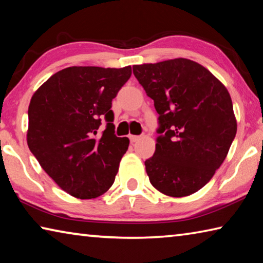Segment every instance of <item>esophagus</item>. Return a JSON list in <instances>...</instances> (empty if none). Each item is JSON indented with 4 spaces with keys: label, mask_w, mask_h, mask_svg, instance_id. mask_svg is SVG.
Segmentation results:
<instances>
[{
    "label": "esophagus",
    "mask_w": 263,
    "mask_h": 263,
    "mask_svg": "<svg viewBox=\"0 0 263 263\" xmlns=\"http://www.w3.org/2000/svg\"><path fill=\"white\" fill-rule=\"evenodd\" d=\"M128 138H130V141L131 142H136V141H138V140L140 139V136H130Z\"/></svg>",
    "instance_id": "obj_1"
}]
</instances>
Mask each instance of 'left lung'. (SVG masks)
<instances>
[{"label":"left lung","instance_id":"obj_1","mask_svg":"<svg viewBox=\"0 0 263 263\" xmlns=\"http://www.w3.org/2000/svg\"><path fill=\"white\" fill-rule=\"evenodd\" d=\"M133 74L159 114L155 152L145 161L151 183L172 197L196 193L215 175L237 133L228 89L183 58L135 65Z\"/></svg>","mask_w":263,"mask_h":263}]
</instances>
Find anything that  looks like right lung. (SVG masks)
I'll return each mask as SVG.
<instances>
[{"label":"right lung","instance_id":"right-lung-1","mask_svg":"<svg viewBox=\"0 0 263 263\" xmlns=\"http://www.w3.org/2000/svg\"><path fill=\"white\" fill-rule=\"evenodd\" d=\"M131 74V66L68 67L52 75L31 99L29 148L74 197H99L114 183L130 140L115 135L111 102ZM102 118L107 126L100 133Z\"/></svg>","mask_w":263,"mask_h":263}]
</instances>
